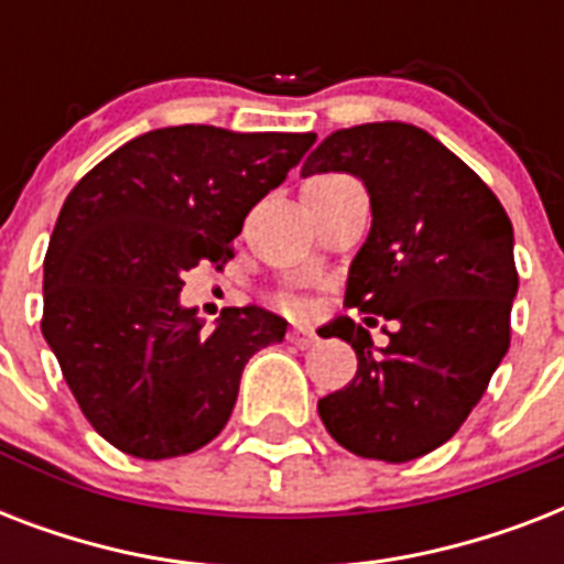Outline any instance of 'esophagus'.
<instances>
[{
    "label": "esophagus",
    "mask_w": 564,
    "mask_h": 564,
    "mask_svg": "<svg viewBox=\"0 0 564 564\" xmlns=\"http://www.w3.org/2000/svg\"><path fill=\"white\" fill-rule=\"evenodd\" d=\"M316 339H318V336L313 334L310 327H304V325L292 327V330H290V343L299 345V348H310V345L316 343Z\"/></svg>",
    "instance_id": "obj_1"
}]
</instances>
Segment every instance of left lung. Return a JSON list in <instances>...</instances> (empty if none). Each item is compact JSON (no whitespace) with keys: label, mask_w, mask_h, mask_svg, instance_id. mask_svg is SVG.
Instances as JSON below:
<instances>
[{"label":"left lung","mask_w":564,"mask_h":564,"mask_svg":"<svg viewBox=\"0 0 564 564\" xmlns=\"http://www.w3.org/2000/svg\"><path fill=\"white\" fill-rule=\"evenodd\" d=\"M322 172H348L369 193L371 230L345 301L394 330L377 348L348 316L322 327L357 351V375L318 401V415L351 454L410 463L454 436L507 357L518 295L512 221L477 172L406 122L327 134L301 178Z\"/></svg>","instance_id":"obj_1"}]
</instances>
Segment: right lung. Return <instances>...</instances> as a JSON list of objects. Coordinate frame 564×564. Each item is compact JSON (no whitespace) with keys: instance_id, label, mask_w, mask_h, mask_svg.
<instances>
[{"instance_id":"1","label":"right lung","mask_w":564,"mask_h":564,"mask_svg":"<svg viewBox=\"0 0 564 564\" xmlns=\"http://www.w3.org/2000/svg\"><path fill=\"white\" fill-rule=\"evenodd\" d=\"M316 134L154 128L93 166L43 260V336L93 430L122 454H193L228 424L246 362L286 318L228 307L204 327L181 274L234 257L248 210Z\"/></svg>"}]
</instances>
